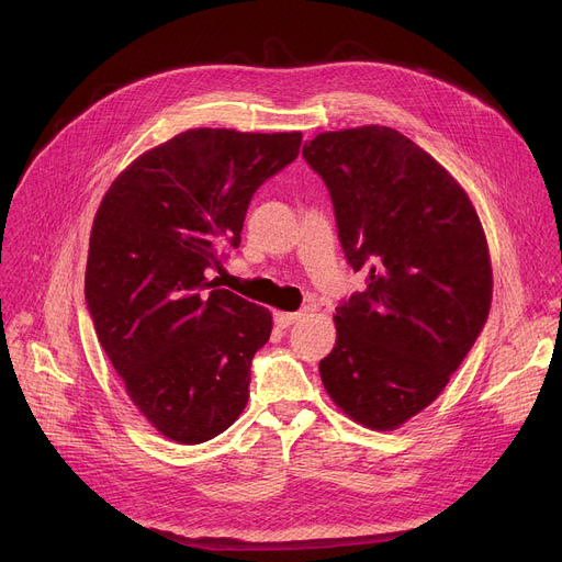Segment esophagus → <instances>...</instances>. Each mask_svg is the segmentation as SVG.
Segmentation results:
<instances>
[{
	"label": "esophagus",
	"mask_w": 562,
	"mask_h": 562,
	"mask_svg": "<svg viewBox=\"0 0 562 562\" xmlns=\"http://www.w3.org/2000/svg\"><path fill=\"white\" fill-rule=\"evenodd\" d=\"M303 314L301 312H276V326L278 328H289L293 321H299Z\"/></svg>",
	"instance_id": "esophagus-1"
}]
</instances>
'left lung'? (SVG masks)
Segmentation results:
<instances>
[{"label":"left lung","instance_id":"8db88e82","mask_svg":"<svg viewBox=\"0 0 562 562\" xmlns=\"http://www.w3.org/2000/svg\"><path fill=\"white\" fill-rule=\"evenodd\" d=\"M303 157L330 191L348 263L367 271V289L337 307L323 387L352 422L396 430L447 387L487 321L481 218L456 177L392 127L318 134Z\"/></svg>","mask_w":562,"mask_h":562}]
</instances>
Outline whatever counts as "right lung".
<instances>
[{"mask_svg":"<svg viewBox=\"0 0 562 562\" xmlns=\"http://www.w3.org/2000/svg\"><path fill=\"white\" fill-rule=\"evenodd\" d=\"M301 132L198 127L134 159L104 193L86 303L132 403L164 437L200 445L248 403L273 316L206 278L239 248L252 193L299 157Z\"/></svg>","mask_w":562,"mask_h":562,"instance_id":"obj_1","label":"right lung"}]
</instances>
